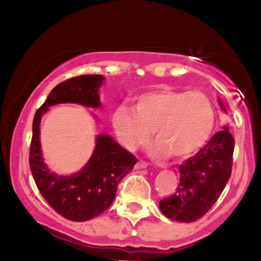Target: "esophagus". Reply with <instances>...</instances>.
<instances>
[{"label": "esophagus", "instance_id": "obj_1", "mask_svg": "<svg viewBox=\"0 0 261 261\" xmlns=\"http://www.w3.org/2000/svg\"><path fill=\"white\" fill-rule=\"evenodd\" d=\"M147 166H148V164L146 163V162L140 161V162H137L136 169H145V168H147Z\"/></svg>", "mask_w": 261, "mask_h": 261}]
</instances>
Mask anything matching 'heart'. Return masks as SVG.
<instances>
[{"label":"heart","mask_w":261,"mask_h":261,"mask_svg":"<svg viewBox=\"0 0 261 261\" xmlns=\"http://www.w3.org/2000/svg\"><path fill=\"white\" fill-rule=\"evenodd\" d=\"M215 124L214 104L205 93L168 87L142 93L131 108L119 106L112 114L114 131L128 151L147 145L153 133L155 158L191 157L207 143Z\"/></svg>","instance_id":"obj_1"}]
</instances>
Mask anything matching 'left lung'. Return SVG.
I'll use <instances>...</instances> for the list:
<instances>
[{"label":"left lung","mask_w":261,"mask_h":261,"mask_svg":"<svg viewBox=\"0 0 261 261\" xmlns=\"http://www.w3.org/2000/svg\"><path fill=\"white\" fill-rule=\"evenodd\" d=\"M220 107L227 112L223 103ZM234 139L224 125L193 157L179 166V185L174 195L161 200L158 206L166 217L190 223L212 207L228 181L232 172Z\"/></svg>","instance_id":"8db88e82"}]
</instances>
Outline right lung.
Listing matches in <instances>:
<instances>
[{
    "label": "right lung",
    "mask_w": 261,
    "mask_h": 261,
    "mask_svg": "<svg viewBox=\"0 0 261 261\" xmlns=\"http://www.w3.org/2000/svg\"><path fill=\"white\" fill-rule=\"evenodd\" d=\"M106 77L83 74L60 83L50 92L45 103L35 113L29 164L40 194L58 214L74 222L92 220L110 207L118 184L131 172L136 157L119 145L110 135L95 137V147L88 162L77 173L60 175L44 162L40 143V121L50 107L72 103L98 109L99 89Z\"/></svg>",
    "instance_id": "obj_1"
}]
</instances>
